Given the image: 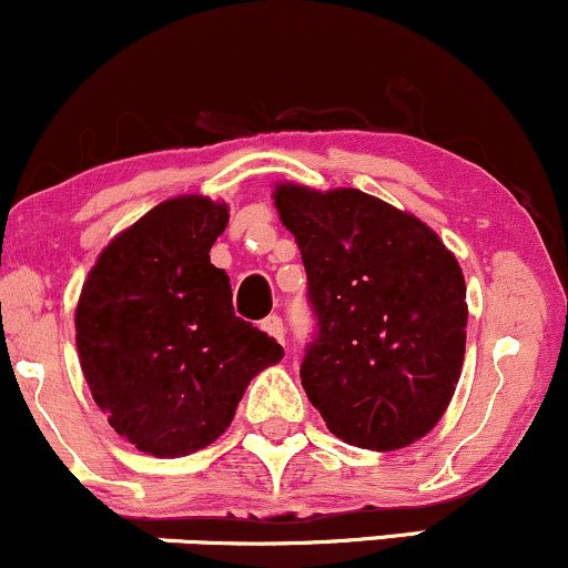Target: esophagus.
Returning a JSON list of instances; mask_svg holds the SVG:
<instances>
[{
    "instance_id": "obj_1",
    "label": "esophagus",
    "mask_w": 568,
    "mask_h": 568,
    "mask_svg": "<svg viewBox=\"0 0 568 568\" xmlns=\"http://www.w3.org/2000/svg\"><path fill=\"white\" fill-rule=\"evenodd\" d=\"M262 331H264V334H270L272 338H277V342H283V338H285L283 321H280L277 315H270V317H264V321H262Z\"/></svg>"
}]
</instances>
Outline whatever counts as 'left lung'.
<instances>
[{"instance_id": "8db88e82", "label": "left lung", "mask_w": 568, "mask_h": 568, "mask_svg": "<svg viewBox=\"0 0 568 568\" xmlns=\"http://www.w3.org/2000/svg\"><path fill=\"white\" fill-rule=\"evenodd\" d=\"M317 334L302 384L342 440L395 452L438 425L465 363L462 266L425 221L361 189L277 184Z\"/></svg>"}]
</instances>
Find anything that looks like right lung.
Wrapping results in <instances>:
<instances>
[{
    "label": "right lung",
    "mask_w": 568,
    "mask_h": 568,
    "mask_svg": "<svg viewBox=\"0 0 568 568\" xmlns=\"http://www.w3.org/2000/svg\"><path fill=\"white\" fill-rule=\"evenodd\" d=\"M226 202H160L101 251L77 304V352L98 408L143 454L175 459L232 425L258 371L283 347L240 321L211 245Z\"/></svg>",
    "instance_id": "1"
}]
</instances>
